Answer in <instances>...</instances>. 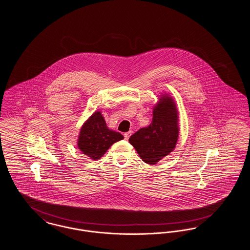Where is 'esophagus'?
<instances>
[{"label": "esophagus", "instance_id": "obj_1", "mask_svg": "<svg viewBox=\"0 0 250 250\" xmlns=\"http://www.w3.org/2000/svg\"><path fill=\"white\" fill-rule=\"evenodd\" d=\"M131 134H132V132L131 131H129V132H126V133H125L124 134V136H125V140H128L129 139V137L131 136Z\"/></svg>", "mask_w": 250, "mask_h": 250}]
</instances>
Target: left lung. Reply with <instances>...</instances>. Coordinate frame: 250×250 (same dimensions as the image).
Returning <instances> with one entry per match:
<instances>
[{
  "mask_svg": "<svg viewBox=\"0 0 250 250\" xmlns=\"http://www.w3.org/2000/svg\"><path fill=\"white\" fill-rule=\"evenodd\" d=\"M178 114L173 97L164 93L153 107L150 125L129 138L131 145L145 163L155 165L175 149L179 138Z\"/></svg>",
  "mask_w": 250,
  "mask_h": 250,
  "instance_id": "left-lung-1",
  "label": "left lung"
}]
</instances>
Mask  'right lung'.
Here are the masks:
<instances>
[{"label":"right lung","mask_w":250,"mask_h":250,"mask_svg":"<svg viewBox=\"0 0 250 250\" xmlns=\"http://www.w3.org/2000/svg\"><path fill=\"white\" fill-rule=\"evenodd\" d=\"M123 139L121 133L107 127L101 111L96 110L82 125L77 145L83 155L97 160L106 154L113 143Z\"/></svg>","instance_id":"obj_1"}]
</instances>
